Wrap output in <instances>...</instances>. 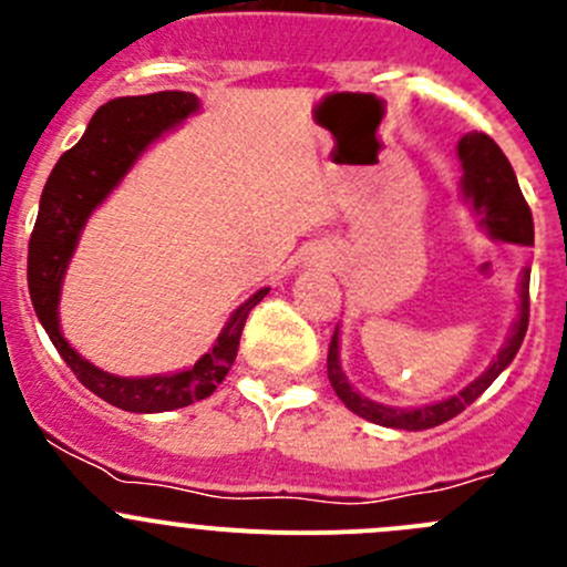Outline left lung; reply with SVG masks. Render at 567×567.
<instances>
[{"label": "left lung", "mask_w": 567, "mask_h": 567, "mask_svg": "<svg viewBox=\"0 0 567 567\" xmlns=\"http://www.w3.org/2000/svg\"><path fill=\"white\" fill-rule=\"evenodd\" d=\"M458 158H461V197L468 203V208L477 216V225L488 233L494 241L518 244V247H532L535 244V227H532L529 205L524 199L522 188H518L516 173H513L511 162L502 153V147L491 140L483 131H468L458 142ZM529 323V266L522 271V285H518V318L513 323L511 337L496 353L494 362L480 373L472 384L463 386L461 392L450 394V398L436 400L427 405H414V409H398V405L375 403V400L364 398L362 392L353 390L348 384V375L342 373L340 364V326L334 329V337L329 342V359H326V370H329V381L334 386L337 398L359 414L362 420L375 422L384 427H398V431H427L442 422L458 416L466 405H472L496 379L502 370L516 359L518 348H522L524 334H527Z\"/></svg>", "instance_id": "left-lung-1"}]
</instances>
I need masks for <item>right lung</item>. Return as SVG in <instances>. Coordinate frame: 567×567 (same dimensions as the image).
Wrapping results in <instances>:
<instances>
[{
  "mask_svg": "<svg viewBox=\"0 0 567 567\" xmlns=\"http://www.w3.org/2000/svg\"><path fill=\"white\" fill-rule=\"evenodd\" d=\"M197 112V95L177 93V90L128 95V99H114L101 106L90 120L82 140L71 151L62 153L56 167L51 169L30 238L27 282H30L32 307L45 334L90 392L134 414H158V411L183 409V405L210 398L236 362L238 342H241L251 307L268 293V288H260L255 296H249L227 318L214 348H208V353H203L192 368L164 375L128 379V375L106 373L87 362L76 348H71L60 329L62 279L93 210L114 192V186L134 167L147 145H153L158 136L177 128L183 120Z\"/></svg>",
  "mask_w": 567,
  "mask_h": 567,
  "instance_id": "1",
  "label": "right lung"
}]
</instances>
